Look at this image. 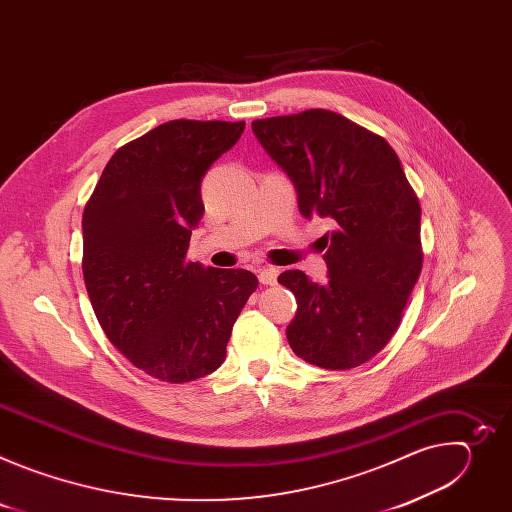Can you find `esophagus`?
<instances>
[{
	"label": "esophagus",
	"mask_w": 512,
	"mask_h": 512,
	"mask_svg": "<svg viewBox=\"0 0 512 512\" xmlns=\"http://www.w3.org/2000/svg\"><path fill=\"white\" fill-rule=\"evenodd\" d=\"M257 275L263 285H275L279 269L277 267H261V269H257Z\"/></svg>",
	"instance_id": "obj_1"
}]
</instances>
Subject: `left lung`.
<instances>
[{
  "mask_svg": "<svg viewBox=\"0 0 512 512\" xmlns=\"http://www.w3.org/2000/svg\"><path fill=\"white\" fill-rule=\"evenodd\" d=\"M267 156L287 174L306 218H328V281L283 271L296 318L287 342L316 367H360L393 338L421 273L419 200L391 145L350 119L310 109L251 123Z\"/></svg>",
  "mask_w": 512,
  "mask_h": 512,
  "instance_id": "8db88e82",
  "label": "left lung"
}]
</instances>
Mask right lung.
Here are the masks:
<instances>
[{
  "label": "right lung",
  "mask_w": 512,
  "mask_h": 512,
  "mask_svg": "<svg viewBox=\"0 0 512 512\" xmlns=\"http://www.w3.org/2000/svg\"><path fill=\"white\" fill-rule=\"evenodd\" d=\"M245 121L176 119L119 148L83 214V275L107 338L166 383L210 375L257 289L247 269L188 263L208 168Z\"/></svg>",
  "instance_id": "1"
}]
</instances>
